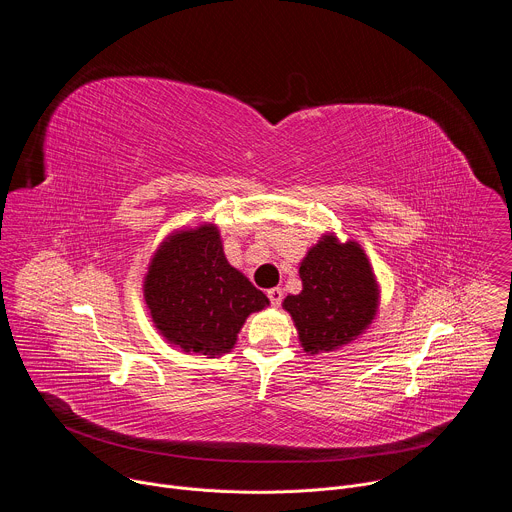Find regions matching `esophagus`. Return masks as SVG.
I'll use <instances>...</instances> for the list:
<instances>
[{
    "mask_svg": "<svg viewBox=\"0 0 512 512\" xmlns=\"http://www.w3.org/2000/svg\"><path fill=\"white\" fill-rule=\"evenodd\" d=\"M267 298H269L271 306H279L283 302V291L279 287H271V289H267Z\"/></svg>",
    "mask_w": 512,
    "mask_h": 512,
    "instance_id": "esophagus-1",
    "label": "esophagus"
}]
</instances>
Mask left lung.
Returning a JSON list of instances; mask_svg holds the SVG:
<instances>
[{
  "mask_svg": "<svg viewBox=\"0 0 512 512\" xmlns=\"http://www.w3.org/2000/svg\"><path fill=\"white\" fill-rule=\"evenodd\" d=\"M302 294L287 296L283 308L294 318L310 354L330 352L354 340L377 310V285L362 249L324 237L302 261Z\"/></svg>",
  "mask_w": 512,
  "mask_h": 512,
  "instance_id": "left-lung-1",
  "label": "left lung"
}]
</instances>
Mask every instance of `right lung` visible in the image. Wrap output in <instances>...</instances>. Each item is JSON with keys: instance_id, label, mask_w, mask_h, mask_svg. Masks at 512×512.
Wrapping results in <instances>:
<instances>
[{"instance_id": "1", "label": "right lung", "mask_w": 512, "mask_h": 512, "mask_svg": "<svg viewBox=\"0 0 512 512\" xmlns=\"http://www.w3.org/2000/svg\"><path fill=\"white\" fill-rule=\"evenodd\" d=\"M145 304L156 328L186 352H229L251 312L269 300L229 265L216 227L170 237L145 277Z\"/></svg>"}]
</instances>
